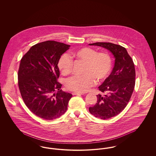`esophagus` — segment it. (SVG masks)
<instances>
[{"mask_svg":"<svg viewBox=\"0 0 156 156\" xmlns=\"http://www.w3.org/2000/svg\"><path fill=\"white\" fill-rule=\"evenodd\" d=\"M72 94H73V95H84V94L78 93V92H73Z\"/></svg>","mask_w":156,"mask_h":156,"instance_id":"obj_1","label":"esophagus"}]
</instances>
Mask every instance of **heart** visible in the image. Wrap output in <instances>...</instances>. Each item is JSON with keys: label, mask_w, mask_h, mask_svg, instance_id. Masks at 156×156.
Returning <instances> with one entry per match:
<instances>
[{"label": "heart", "mask_w": 156, "mask_h": 156, "mask_svg": "<svg viewBox=\"0 0 156 156\" xmlns=\"http://www.w3.org/2000/svg\"><path fill=\"white\" fill-rule=\"evenodd\" d=\"M71 57L85 62V65L83 75L74 76L67 80L66 87L69 90L85 92L95 84V80L97 82L104 81L111 71V57L106 52H98L92 48L84 47L74 51ZM58 67L63 75H67L71 73L73 61L68 54L65 53L61 56Z\"/></svg>", "instance_id": "1"}]
</instances>
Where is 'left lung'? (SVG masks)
Here are the masks:
<instances>
[{"label": "left lung", "instance_id": "left-lung-1", "mask_svg": "<svg viewBox=\"0 0 156 156\" xmlns=\"http://www.w3.org/2000/svg\"><path fill=\"white\" fill-rule=\"evenodd\" d=\"M89 45L104 47L115 58L111 74L98 87L105 95H97V103L89 108V112L95 117L109 119L125 108L132 95L136 76L133 61L126 48L120 45L102 42Z\"/></svg>", "mask_w": 156, "mask_h": 156}]
</instances>
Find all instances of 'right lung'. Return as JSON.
Returning <instances> with one entry per match:
<instances>
[{"label": "right lung", "instance_id": "1", "mask_svg": "<svg viewBox=\"0 0 156 156\" xmlns=\"http://www.w3.org/2000/svg\"><path fill=\"white\" fill-rule=\"evenodd\" d=\"M69 47L55 41L41 42L32 46L20 61L18 85L23 100L30 111L42 119H57L64 114L73 97L62 91L57 82L59 58Z\"/></svg>", "mask_w": 156, "mask_h": 156}]
</instances>
